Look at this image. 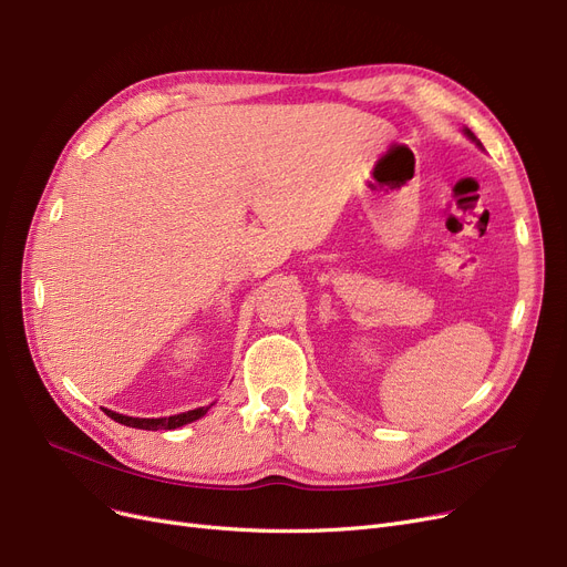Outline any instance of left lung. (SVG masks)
Masks as SVG:
<instances>
[{"mask_svg": "<svg viewBox=\"0 0 567 567\" xmlns=\"http://www.w3.org/2000/svg\"><path fill=\"white\" fill-rule=\"evenodd\" d=\"M465 134H467V137H470V140H472V142H477V137H474V134H472V132H470V130H465ZM477 144H480V142H477ZM480 146H482V144H480Z\"/></svg>", "mask_w": 567, "mask_h": 567, "instance_id": "left-lung-1", "label": "left lung"}]
</instances>
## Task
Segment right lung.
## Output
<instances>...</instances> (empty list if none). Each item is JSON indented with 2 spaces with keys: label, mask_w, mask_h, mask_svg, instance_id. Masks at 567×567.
Masks as SVG:
<instances>
[{
  "label": "right lung",
  "mask_w": 567,
  "mask_h": 567,
  "mask_svg": "<svg viewBox=\"0 0 567 567\" xmlns=\"http://www.w3.org/2000/svg\"><path fill=\"white\" fill-rule=\"evenodd\" d=\"M102 410H104V406H102ZM209 410H212V404H209V406H199V410L184 412V414L165 416V419H134V416L116 414V412H111V410H104V414H106L109 419H113V421L123 423V425H130V427H140V430H174V427H181V425L197 421L199 416H205Z\"/></svg>",
  "instance_id": "right-lung-1"
}]
</instances>
